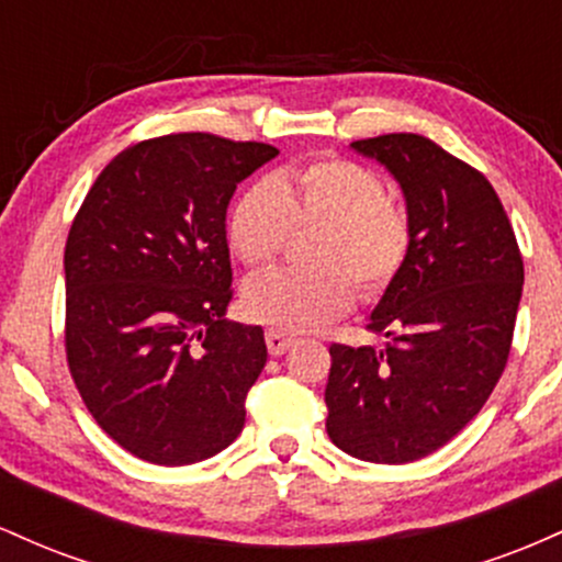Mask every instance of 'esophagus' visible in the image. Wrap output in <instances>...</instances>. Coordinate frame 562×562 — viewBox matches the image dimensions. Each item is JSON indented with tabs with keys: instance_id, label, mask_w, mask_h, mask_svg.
Here are the masks:
<instances>
[{
	"instance_id": "1",
	"label": "esophagus",
	"mask_w": 562,
	"mask_h": 562,
	"mask_svg": "<svg viewBox=\"0 0 562 562\" xmlns=\"http://www.w3.org/2000/svg\"><path fill=\"white\" fill-rule=\"evenodd\" d=\"M290 346H293V335L282 330H267V348L272 357H282Z\"/></svg>"
}]
</instances>
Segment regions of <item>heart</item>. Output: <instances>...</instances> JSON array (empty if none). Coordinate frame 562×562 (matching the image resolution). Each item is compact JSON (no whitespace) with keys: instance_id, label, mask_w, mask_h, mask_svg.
I'll use <instances>...</instances> for the list:
<instances>
[{"instance_id":"1","label":"heart","mask_w":562,"mask_h":562,"mask_svg":"<svg viewBox=\"0 0 562 562\" xmlns=\"http://www.w3.org/2000/svg\"><path fill=\"white\" fill-rule=\"evenodd\" d=\"M312 269H280L248 282L245 312L263 325L301 333L327 325L353 303L385 293L412 250L409 214L385 182L348 158H319L250 184L232 203L227 245L248 269H267L293 229H314Z\"/></svg>"}]
</instances>
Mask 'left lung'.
Listing matches in <instances>:
<instances>
[{"label": "left lung", "instance_id": "left-lung-1", "mask_svg": "<svg viewBox=\"0 0 562 562\" xmlns=\"http://www.w3.org/2000/svg\"><path fill=\"white\" fill-rule=\"evenodd\" d=\"M402 184L412 250L367 330L385 348L330 346L327 436L346 454L404 465L473 420L505 372L524 256L494 187L420 134L351 142Z\"/></svg>", "mask_w": 562, "mask_h": 562}]
</instances>
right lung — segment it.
I'll return each mask as SVG.
<instances>
[{
    "instance_id": "add662e5",
    "label": "right lung",
    "mask_w": 562,
    "mask_h": 562,
    "mask_svg": "<svg viewBox=\"0 0 562 562\" xmlns=\"http://www.w3.org/2000/svg\"><path fill=\"white\" fill-rule=\"evenodd\" d=\"M205 132L126 147L102 169L66 243V357L92 417L153 465L227 449L267 364L263 330L227 322V205L277 156Z\"/></svg>"
}]
</instances>
